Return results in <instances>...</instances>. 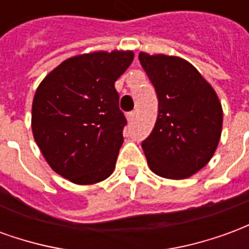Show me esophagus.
Returning a JSON list of instances; mask_svg holds the SVG:
<instances>
[{"label": "esophagus", "mask_w": 249, "mask_h": 249, "mask_svg": "<svg viewBox=\"0 0 249 249\" xmlns=\"http://www.w3.org/2000/svg\"><path fill=\"white\" fill-rule=\"evenodd\" d=\"M135 116H136L135 112H129V113L126 114V119H128V121H129V123H132V121L135 120Z\"/></svg>", "instance_id": "esophagus-1"}]
</instances>
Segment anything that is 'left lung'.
Returning a JSON list of instances; mask_svg holds the SVG:
<instances>
[{
	"mask_svg": "<svg viewBox=\"0 0 249 249\" xmlns=\"http://www.w3.org/2000/svg\"><path fill=\"white\" fill-rule=\"evenodd\" d=\"M139 60L159 98L155 128L141 142L148 165L161 178H189L208 164L219 144V97L197 69L180 57L141 52Z\"/></svg>",
	"mask_w": 249,
	"mask_h": 249,
	"instance_id": "8db88e82",
	"label": "left lung"
}]
</instances>
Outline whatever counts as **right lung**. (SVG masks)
<instances>
[{
  "mask_svg": "<svg viewBox=\"0 0 249 249\" xmlns=\"http://www.w3.org/2000/svg\"><path fill=\"white\" fill-rule=\"evenodd\" d=\"M133 52H93L68 58L42 80L32 130L51 168L74 184H96L114 171L126 125L114 82Z\"/></svg>",
  "mask_w": 249,
  "mask_h": 249,
  "instance_id": "add662e5",
  "label": "right lung"
}]
</instances>
